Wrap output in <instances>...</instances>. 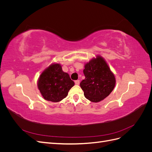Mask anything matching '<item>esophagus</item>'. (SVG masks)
Listing matches in <instances>:
<instances>
[{
    "label": "esophagus",
    "mask_w": 152,
    "mask_h": 152,
    "mask_svg": "<svg viewBox=\"0 0 152 152\" xmlns=\"http://www.w3.org/2000/svg\"><path fill=\"white\" fill-rule=\"evenodd\" d=\"M75 84L76 85H79V84H80V80H75Z\"/></svg>",
    "instance_id": "1"
}]
</instances>
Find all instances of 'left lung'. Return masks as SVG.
Instances as JSON below:
<instances>
[{
	"mask_svg": "<svg viewBox=\"0 0 152 152\" xmlns=\"http://www.w3.org/2000/svg\"><path fill=\"white\" fill-rule=\"evenodd\" d=\"M83 72L85 79L80 86L87 99L99 102L112 93L115 86V78L102 57L97 56L86 63Z\"/></svg>",
	"mask_w": 152,
	"mask_h": 152,
	"instance_id": "left-lung-1",
	"label": "left lung"
}]
</instances>
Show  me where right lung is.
I'll return each mask as SVG.
<instances>
[{"instance_id":"add662e5","label":"right lung","mask_w":152,"mask_h":152,"mask_svg":"<svg viewBox=\"0 0 152 152\" xmlns=\"http://www.w3.org/2000/svg\"><path fill=\"white\" fill-rule=\"evenodd\" d=\"M74 86L67 73L62 70L59 64H53L42 73L38 81V88L45 100L60 102L66 98Z\"/></svg>"}]
</instances>
